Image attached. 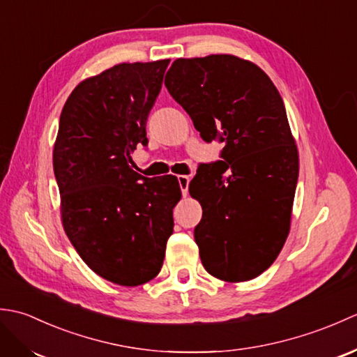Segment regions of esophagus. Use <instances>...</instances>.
Here are the masks:
<instances>
[{
  "instance_id": "obj_1",
  "label": "esophagus",
  "mask_w": 357,
  "mask_h": 357,
  "mask_svg": "<svg viewBox=\"0 0 357 357\" xmlns=\"http://www.w3.org/2000/svg\"><path fill=\"white\" fill-rule=\"evenodd\" d=\"M178 183H179L181 192H183V195H187V192H188V184H190V178L185 176V174H179V176H178Z\"/></svg>"
}]
</instances>
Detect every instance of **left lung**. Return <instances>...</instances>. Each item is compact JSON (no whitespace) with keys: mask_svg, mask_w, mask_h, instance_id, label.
Returning a JSON list of instances; mask_svg holds the SVG:
<instances>
[{"mask_svg":"<svg viewBox=\"0 0 357 357\" xmlns=\"http://www.w3.org/2000/svg\"><path fill=\"white\" fill-rule=\"evenodd\" d=\"M164 84L204 141L224 144L222 161L188 185L202 206L195 241L204 268L227 282L259 276L290 231L299 176L282 98L264 70L233 55L179 58Z\"/></svg>","mask_w":357,"mask_h":357,"instance_id":"8db88e82","label":"left lung"}]
</instances>
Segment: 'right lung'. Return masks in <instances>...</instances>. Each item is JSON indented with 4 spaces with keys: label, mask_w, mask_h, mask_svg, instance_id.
<instances>
[{
    "label": "right lung",
    "mask_w": 357,
    "mask_h": 357,
    "mask_svg": "<svg viewBox=\"0 0 357 357\" xmlns=\"http://www.w3.org/2000/svg\"><path fill=\"white\" fill-rule=\"evenodd\" d=\"M169 63H124L82 81L59 116L53 172L64 230L96 275L124 287L161 270L181 199L172 174L146 178L128 165L149 142L147 118Z\"/></svg>",
    "instance_id": "1"
}]
</instances>
